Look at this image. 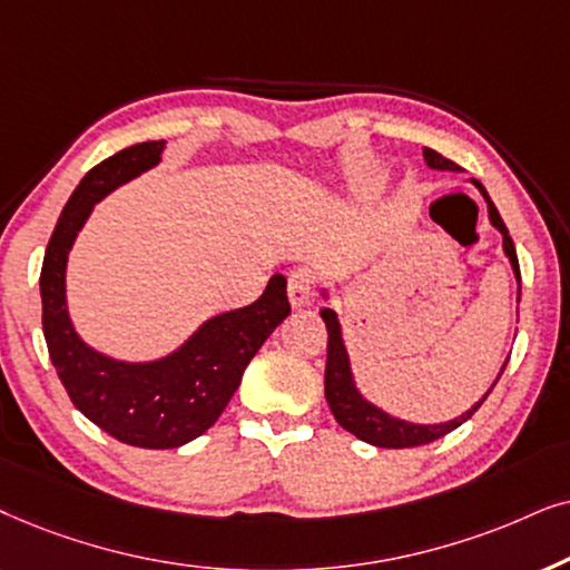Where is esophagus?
Returning a JSON list of instances; mask_svg holds the SVG:
<instances>
[{"label": "esophagus", "mask_w": 570, "mask_h": 570, "mask_svg": "<svg viewBox=\"0 0 570 570\" xmlns=\"http://www.w3.org/2000/svg\"><path fill=\"white\" fill-rule=\"evenodd\" d=\"M315 273L309 268H297L289 273V284H286V292H289V302L294 307H302L307 305L309 299H313L315 294Z\"/></svg>", "instance_id": "esophagus-1"}]
</instances>
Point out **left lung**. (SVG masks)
I'll return each instance as SVG.
<instances>
[{
  "label": "left lung",
  "instance_id": "obj_1",
  "mask_svg": "<svg viewBox=\"0 0 570 570\" xmlns=\"http://www.w3.org/2000/svg\"><path fill=\"white\" fill-rule=\"evenodd\" d=\"M424 161H428V166H432V169H449V171L461 169L459 164H453L451 158L440 156L438 150H432V148H424ZM474 185L480 187L484 200H488L490 222L498 226L500 234H503V249H505V255L511 257L515 278L521 281L519 257H515V247H513L511 234H508L503 218H500L495 203L490 200V195L484 193V187L480 185V181H474ZM321 317L325 321V328H328V360H325V399H328L331 412H333V416H336V422L341 424V428L348 430L352 435H356L360 440H364V443L377 445V449H414V445L432 443V440L449 435L451 430H456L459 424H464L469 416H472L476 409L482 406V401L490 396V391L495 389V385H492V389L482 396L480 404H474L466 414H461L459 420H453V422L412 424V422L396 420V416L381 412V409L373 406L370 401H364L360 396V391L354 389L352 370H348V354L344 348V341H341V325L336 321V313L325 307V309H321ZM505 364H503V370H505ZM503 370H500V375H503ZM500 375H498V381H500Z\"/></svg>",
  "mask_w": 570,
  "mask_h": 570
}]
</instances>
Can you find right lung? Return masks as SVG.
Listing matches in <instances>:
<instances>
[{"label": "right lung", "instance_id": "1", "mask_svg": "<svg viewBox=\"0 0 570 570\" xmlns=\"http://www.w3.org/2000/svg\"><path fill=\"white\" fill-rule=\"evenodd\" d=\"M164 140H148L94 166L59 216L41 265L43 336L72 404L119 443L177 449L203 435L239 389L263 341L292 313L286 278L276 273L253 305L210 317L179 352L148 364L109 360L82 344L65 307V265L80 226L114 187L158 164Z\"/></svg>", "mask_w": 570, "mask_h": 570}]
</instances>
